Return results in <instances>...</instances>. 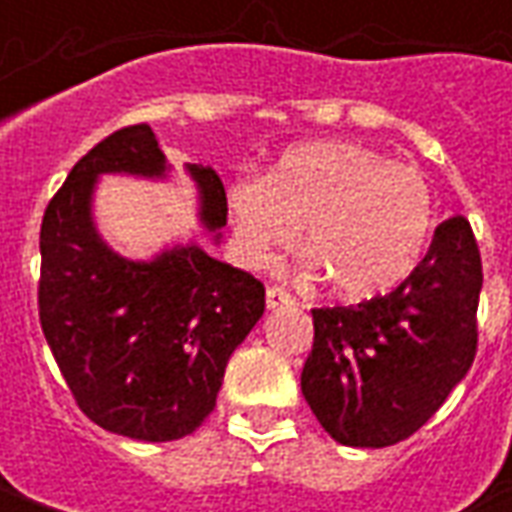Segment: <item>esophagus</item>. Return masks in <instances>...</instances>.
<instances>
[{"label":"esophagus","mask_w":512,"mask_h":512,"mask_svg":"<svg viewBox=\"0 0 512 512\" xmlns=\"http://www.w3.org/2000/svg\"><path fill=\"white\" fill-rule=\"evenodd\" d=\"M293 304V296L285 293L282 288H268L266 290V307L268 310H282V307H290Z\"/></svg>","instance_id":"esophagus-1"}]
</instances>
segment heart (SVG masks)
Returning <instances> with one entry per match:
<instances>
[{"label":"heart","instance_id":"obj_1","mask_svg":"<svg viewBox=\"0 0 512 512\" xmlns=\"http://www.w3.org/2000/svg\"><path fill=\"white\" fill-rule=\"evenodd\" d=\"M227 211L249 263L266 266L304 230L301 249L334 296L367 301L414 274L436 202L417 169L373 147L310 142L285 150L263 180H235Z\"/></svg>","mask_w":512,"mask_h":512}]
</instances>
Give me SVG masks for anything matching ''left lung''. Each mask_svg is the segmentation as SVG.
<instances>
[{"mask_svg":"<svg viewBox=\"0 0 512 512\" xmlns=\"http://www.w3.org/2000/svg\"><path fill=\"white\" fill-rule=\"evenodd\" d=\"M480 288L472 227L452 216L392 293L312 310L301 392L323 430L345 447L373 450L417 433L472 367Z\"/></svg>","mask_w":512,"mask_h":512,"instance_id":"1","label":"left lung"}]
</instances>
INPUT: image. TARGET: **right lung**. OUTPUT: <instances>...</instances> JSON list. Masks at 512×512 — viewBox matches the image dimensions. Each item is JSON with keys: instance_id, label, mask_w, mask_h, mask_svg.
Returning <instances> with one entry per match:
<instances>
[{"instance_id": "add662e5", "label": "right lung", "mask_w": 512, "mask_h": 512, "mask_svg": "<svg viewBox=\"0 0 512 512\" xmlns=\"http://www.w3.org/2000/svg\"><path fill=\"white\" fill-rule=\"evenodd\" d=\"M153 128L128 126L79 158L40 224V326L76 403L95 425L139 441L183 439L216 406L224 367L266 310L252 274L197 241L150 260L117 255L93 216L101 175L169 178ZM202 227L222 241L219 175L186 164Z\"/></svg>"}]
</instances>
